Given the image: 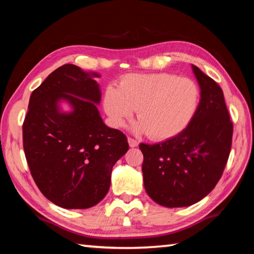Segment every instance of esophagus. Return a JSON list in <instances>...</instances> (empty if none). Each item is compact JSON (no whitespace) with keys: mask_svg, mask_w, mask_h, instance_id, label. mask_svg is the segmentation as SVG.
<instances>
[{"mask_svg":"<svg viewBox=\"0 0 254 254\" xmlns=\"http://www.w3.org/2000/svg\"><path fill=\"white\" fill-rule=\"evenodd\" d=\"M127 141H128V144H130V147H132V148H134V147H136L137 144H139V142H137V141L134 139V137L128 136L127 137Z\"/></svg>","mask_w":254,"mask_h":254,"instance_id":"esophagus-1","label":"esophagus"}]
</instances>
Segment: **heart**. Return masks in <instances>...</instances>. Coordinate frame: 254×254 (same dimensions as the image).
I'll return each instance as SVG.
<instances>
[{
	"mask_svg": "<svg viewBox=\"0 0 254 254\" xmlns=\"http://www.w3.org/2000/svg\"><path fill=\"white\" fill-rule=\"evenodd\" d=\"M199 88L194 80L168 72L127 75L119 87L109 86L104 107L112 123L122 127L134 110L137 131L154 140L177 135L191 121L198 106Z\"/></svg>",
	"mask_w": 254,
	"mask_h": 254,
	"instance_id": "obj_1",
	"label": "heart"
}]
</instances>
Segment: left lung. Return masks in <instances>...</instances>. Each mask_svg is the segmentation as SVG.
<instances>
[{"instance_id": "1", "label": "left lung", "mask_w": 254, "mask_h": 254, "mask_svg": "<svg viewBox=\"0 0 254 254\" xmlns=\"http://www.w3.org/2000/svg\"><path fill=\"white\" fill-rule=\"evenodd\" d=\"M200 102L186 128L156 144L140 143L147 194L166 207H185L208 195L229 160L233 122L216 81L198 67Z\"/></svg>"}]
</instances>
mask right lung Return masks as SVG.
Returning <instances> with one entry per match:
<instances>
[{
	"mask_svg": "<svg viewBox=\"0 0 254 254\" xmlns=\"http://www.w3.org/2000/svg\"><path fill=\"white\" fill-rule=\"evenodd\" d=\"M60 98L73 105L72 114L58 111ZM100 101L96 81L71 64L54 70L30 96L22 126L25 159L38 188L60 207L100 203L114 163L128 150L126 134L103 123Z\"/></svg>",
	"mask_w": 254,
	"mask_h": 254,
	"instance_id": "right-lung-1",
	"label": "right lung"
}]
</instances>
